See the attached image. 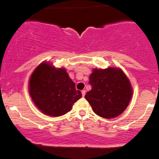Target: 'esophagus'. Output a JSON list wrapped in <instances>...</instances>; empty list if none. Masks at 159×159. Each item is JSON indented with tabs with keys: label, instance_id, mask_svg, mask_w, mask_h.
Returning <instances> with one entry per match:
<instances>
[{
	"label": "esophagus",
	"instance_id": "obj_1",
	"mask_svg": "<svg viewBox=\"0 0 159 159\" xmlns=\"http://www.w3.org/2000/svg\"><path fill=\"white\" fill-rule=\"evenodd\" d=\"M81 93H82V96H85V93H86V90H83L81 91Z\"/></svg>",
	"mask_w": 159,
	"mask_h": 159
}]
</instances>
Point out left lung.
Wrapping results in <instances>:
<instances>
[{
  "mask_svg": "<svg viewBox=\"0 0 159 159\" xmlns=\"http://www.w3.org/2000/svg\"><path fill=\"white\" fill-rule=\"evenodd\" d=\"M89 78L92 89L85 95V98L95 114L111 119L119 116L126 109L133 89L121 69H93Z\"/></svg>",
  "mask_w": 159,
  "mask_h": 159,
  "instance_id": "8db88e82",
  "label": "left lung"
}]
</instances>
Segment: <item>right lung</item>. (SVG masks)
Wrapping results in <instances>:
<instances>
[{"instance_id":"add662e5","label":"right lung","mask_w":159,"mask_h":159,"mask_svg":"<svg viewBox=\"0 0 159 159\" xmlns=\"http://www.w3.org/2000/svg\"><path fill=\"white\" fill-rule=\"evenodd\" d=\"M28 90L33 102L43 114L60 116L70 111L81 98V91L64 68H55L49 62H43L33 72Z\"/></svg>"}]
</instances>
